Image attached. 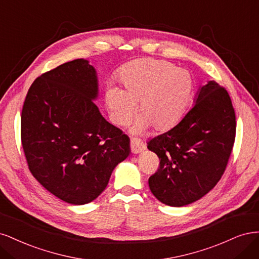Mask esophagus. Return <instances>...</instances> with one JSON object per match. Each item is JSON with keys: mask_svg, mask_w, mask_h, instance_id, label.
<instances>
[{"mask_svg": "<svg viewBox=\"0 0 259 259\" xmlns=\"http://www.w3.org/2000/svg\"><path fill=\"white\" fill-rule=\"evenodd\" d=\"M130 148H131V152L133 154H139V153H141L142 151H143L145 147H144L143 144L141 143V141L136 138V139L131 140V142H130Z\"/></svg>", "mask_w": 259, "mask_h": 259, "instance_id": "esophagus-1", "label": "esophagus"}]
</instances>
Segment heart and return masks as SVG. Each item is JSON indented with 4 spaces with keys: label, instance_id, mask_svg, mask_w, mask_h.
<instances>
[{
    "label": "heart",
    "instance_id": "1",
    "mask_svg": "<svg viewBox=\"0 0 259 259\" xmlns=\"http://www.w3.org/2000/svg\"><path fill=\"white\" fill-rule=\"evenodd\" d=\"M123 89L107 88L105 103L112 120L127 126L138 106V130L151 127L162 131L174 126L184 115L194 94V79L170 62L141 59L123 66L119 74Z\"/></svg>",
    "mask_w": 259,
    "mask_h": 259
}]
</instances>
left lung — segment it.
Returning a JSON list of instances; mask_svg holds the SVG:
<instances>
[{"instance_id": "8db88e82", "label": "left lung", "mask_w": 259, "mask_h": 259, "mask_svg": "<svg viewBox=\"0 0 259 259\" xmlns=\"http://www.w3.org/2000/svg\"><path fill=\"white\" fill-rule=\"evenodd\" d=\"M236 128L228 91L208 81L178 124L148 141L147 148L160 160L148 179L153 195L170 206L187 205L206 195L226 170Z\"/></svg>"}]
</instances>
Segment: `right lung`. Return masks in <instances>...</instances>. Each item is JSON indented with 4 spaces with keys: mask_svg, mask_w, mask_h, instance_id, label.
<instances>
[{
    "mask_svg": "<svg viewBox=\"0 0 259 259\" xmlns=\"http://www.w3.org/2000/svg\"><path fill=\"white\" fill-rule=\"evenodd\" d=\"M96 71L76 59L32 82L21 112V144L39 184L71 204L89 203L129 156V137L106 121L93 100Z\"/></svg>",
    "mask_w": 259,
    "mask_h": 259,
    "instance_id": "obj_1",
    "label": "right lung"
}]
</instances>
